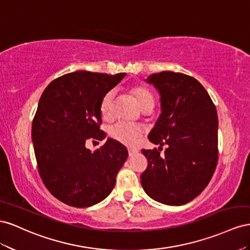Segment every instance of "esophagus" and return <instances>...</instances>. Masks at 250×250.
I'll use <instances>...</instances> for the list:
<instances>
[{"label": "esophagus", "instance_id": "obj_1", "mask_svg": "<svg viewBox=\"0 0 250 250\" xmlns=\"http://www.w3.org/2000/svg\"><path fill=\"white\" fill-rule=\"evenodd\" d=\"M136 154H138V151H136V149H129V156L130 157H133Z\"/></svg>", "mask_w": 250, "mask_h": 250}]
</instances>
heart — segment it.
<instances>
[{
	"instance_id": "heart-1",
	"label": "heart",
	"mask_w": 250,
	"mask_h": 250,
	"mask_svg": "<svg viewBox=\"0 0 250 250\" xmlns=\"http://www.w3.org/2000/svg\"><path fill=\"white\" fill-rule=\"evenodd\" d=\"M115 94V90H110L106 92L102 99L101 114L104 119L111 116ZM133 94L136 97L141 110L148 104H154V97L152 93L145 87H141V85L135 87L133 89ZM144 129L140 125L126 123H117L111 125L109 129V135L111 138L127 146H133L136 145L142 135H144Z\"/></svg>"
}]
</instances>
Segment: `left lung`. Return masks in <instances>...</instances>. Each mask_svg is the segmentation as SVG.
I'll list each match as a JSON object with an SVG mask.
<instances>
[{
	"mask_svg": "<svg viewBox=\"0 0 250 250\" xmlns=\"http://www.w3.org/2000/svg\"><path fill=\"white\" fill-rule=\"evenodd\" d=\"M146 82L158 91L161 104L148 139L169 147L163 156L157 148L142 149L148 165L140 176L141 185L157 202L187 204L208 187L217 167L216 106L191 76L163 71L147 76Z\"/></svg>",
	"mask_w": 250,
	"mask_h": 250,
	"instance_id": "8db88e82",
	"label": "left lung"
}]
</instances>
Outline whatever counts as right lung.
<instances>
[{
  "mask_svg": "<svg viewBox=\"0 0 250 250\" xmlns=\"http://www.w3.org/2000/svg\"><path fill=\"white\" fill-rule=\"evenodd\" d=\"M125 73L77 71L56 78L40 98L32 123L39 173L48 190L74 208H88L110 195L127 158L126 147L108 138L92 153L88 139L103 140L101 102Z\"/></svg>",
  "mask_w": 250,
  "mask_h": 250,
  "instance_id": "right-lung-1",
  "label": "right lung"
}]
</instances>
